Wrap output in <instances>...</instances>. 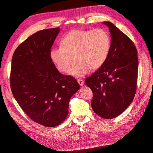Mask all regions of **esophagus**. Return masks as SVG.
<instances>
[{
  "label": "esophagus",
  "mask_w": 153,
  "mask_h": 153,
  "mask_svg": "<svg viewBox=\"0 0 153 153\" xmlns=\"http://www.w3.org/2000/svg\"><path fill=\"white\" fill-rule=\"evenodd\" d=\"M77 82H78V84H80V85H81V86L84 84V80H83L82 78H78Z\"/></svg>",
  "instance_id": "esophagus-1"
}]
</instances>
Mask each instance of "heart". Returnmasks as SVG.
Returning <instances> with one entry per match:
<instances>
[{
  "label": "heart",
  "mask_w": 153,
  "mask_h": 153,
  "mask_svg": "<svg viewBox=\"0 0 153 153\" xmlns=\"http://www.w3.org/2000/svg\"><path fill=\"white\" fill-rule=\"evenodd\" d=\"M61 45L50 50L51 61L60 72L66 73L70 65L71 55H75L76 63L68 73L82 76L91 69H96L103 65L110 53L111 39L108 32L103 29L76 30L64 36Z\"/></svg>",
  "instance_id": "obj_1"
}]
</instances>
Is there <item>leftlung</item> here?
Returning a JSON list of instances; mask_svg holds the SVG:
<instances>
[{
  "instance_id": "left-lung-1",
  "label": "left lung",
  "mask_w": 153,
  "mask_h": 153,
  "mask_svg": "<svg viewBox=\"0 0 153 153\" xmlns=\"http://www.w3.org/2000/svg\"><path fill=\"white\" fill-rule=\"evenodd\" d=\"M111 34V47L103 65L85 79L93 92L91 106L100 117L110 119L126 110L135 97L138 60L133 41L112 23L104 22Z\"/></svg>"
}]
</instances>
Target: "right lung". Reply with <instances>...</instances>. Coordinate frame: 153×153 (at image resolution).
Here are the masks:
<instances>
[{
  "label": "right lung",
  "instance_id": "1",
  "mask_svg": "<svg viewBox=\"0 0 153 153\" xmlns=\"http://www.w3.org/2000/svg\"><path fill=\"white\" fill-rule=\"evenodd\" d=\"M59 31L57 27L31 35L16 48L11 62L14 98L30 119L46 127L64 121L69 100L80 89L75 78L60 73L50 57Z\"/></svg>",
  "mask_w": 153,
  "mask_h": 153
}]
</instances>
